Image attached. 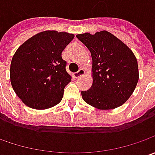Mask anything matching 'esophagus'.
<instances>
[{"label": "esophagus", "instance_id": "esophagus-1", "mask_svg": "<svg viewBox=\"0 0 155 155\" xmlns=\"http://www.w3.org/2000/svg\"><path fill=\"white\" fill-rule=\"evenodd\" d=\"M85 74V71H84V69H80L78 72H76V73H74V78H79L80 76H83V75Z\"/></svg>", "mask_w": 155, "mask_h": 155}]
</instances>
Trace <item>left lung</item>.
<instances>
[{"label": "left lung", "instance_id": "left-lung-1", "mask_svg": "<svg viewBox=\"0 0 155 155\" xmlns=\"http://www.w3.org/2000/svg\"><path fill=\"white\" fill-rule=\"evenodd\" d=\"M92 58V85L82 91L88 104L98 110L120 107L133 94L139 80L137 59L128 45L107 31L78 34Z\"/></svg>", "mask_w": 155, "mask_h": 155}]
</instances>
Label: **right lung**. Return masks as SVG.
Masks as SVG:
<instances>
[{"instance_id":"add662e5","label":"right lung","mask_w":155,"mask_h":155,"mask_svg":"<svg viewBox=\"0 0 155 155\" xmlns=\"http://www.w3.org/2000/svg\"><path fill=\"white\" fill-rule=\"evenodd\" d=\"M74 34L47 30L17 49L10 65V81L16 95L34 110H46L60 103L64 89L71 81L62 51Z\"/></svg>"}]
</instances>
